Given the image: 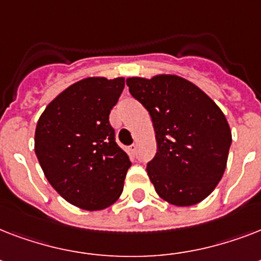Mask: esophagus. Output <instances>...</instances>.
<instances>
[{
    "label": "esophagus",
    "mask_w": 261,
    "mask_h": 261,
    "mask_svg": "<svg viewBox=\"0 0 261 261\" xmlns=\"http://www.w3.org/2000/svg\"><path fill=\"white\" fill-rule=\"evenodd\" d=\"M127 153L130 155L137 154V146H135V145H131V146L127 147Z\"/></svg>",
    "instance_id": "1"
}]
</instances>
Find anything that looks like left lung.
Masks as SVG:
<instances>
[{
    "instance_id": "obj_1",
    "label": "left lung",
    "mask_w": 261,
    "mask_h": 261,
    "mask_svg": "<svg viewBox=\"0 0 261 261\" xmlns=\"http://www.w3.org/2000/svg\"><path fill=\"white\" fill-rule=\"evenodd\" d=\"M126 83L153 120L159 149L146 171L155 192L174 206L202 202L222 178L231 145L221 108L178 75L130 77Z\"/></svg>"
}]
</instances>
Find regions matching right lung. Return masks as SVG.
I'll use <instances>...</instances> for the list:
<instances>
[{
    "label": "right lung",
    "instance_id": "add662e5",
    "mask_svg": "<svg viewBox=\"0 0 261 261\" xmlns=\"http://www.w3.org/2000/svg\"><path fill=\"white\" fill-rule=\"evenodd\" d=\"M124 79L89 77L59 93L43 111L35 153L54 190L88 211L107 208L122 195L130 159L115 142L110 112Z\"/></svg>",
    "mask_w": 261,
    "mask_h": 261
}]
</instances>
